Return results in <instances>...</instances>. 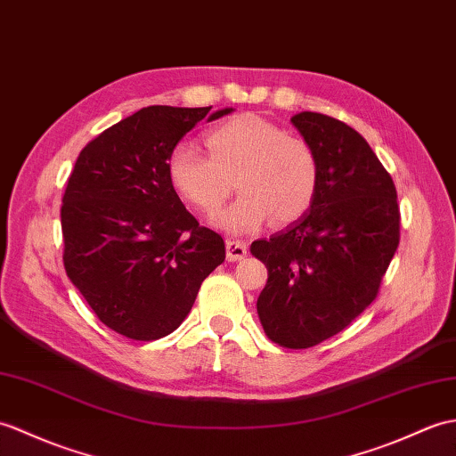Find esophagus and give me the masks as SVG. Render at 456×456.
Returning <instances> with one entry per match:
<instances>
[{"label":"esophagus","instance_id":"1","mask_svg":"<svg viewBox=\"0 0 456 456\" xmlns=\"http://www.w3.org/2000/svg\"><path fill=\"white\" fill-rule=\"evenodd\" d=\"M225 247H227V260L229 262H239L245 258L248 252V242L240 240V239H227Z\"/></svg>","mask_w":456,"mask_h":456}]
</instances>
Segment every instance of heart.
I'll return each mask as SVG.
<instances>
[{"mask_svg": "<svg viewBox=\"0 0 456 456\" xmlns=\"http://www.w3.org/2000/svg\"><path fill=\"white\" fill-rule=\"evenodd\" d=\"M209 155L178 143L167 159L176 194L202 214H216L231 196H240L216 217L227 231H252L268 217L288 225L311 209L321 183V159L303 135L256 114H240L216 126L206 137Z\"/></svg>", "mask_w": 456, "mask_h": 456, "instance_id": "heart-1", "label": "heart"}]
</instances>
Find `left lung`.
<instances>
[{
  "mask_svg": "<svg viewBox=\"0 0 456 456\" xmlns=\"http://www.w3.org/2000/svg\"><path fill=\"white\" fill-rule=\"evenodd\" d=\"M291 122L321 159L314 202L250 252L266 264L256 309L273 344L305 349L342 332L377 297L400 242L396 186L352 126L319 112Z\"/></svg>",
  "mask_w": 456,
  "mask_h": 456,
  "instance_id": "left-lung-1",
  "label": "left lung"
}]
</instances>
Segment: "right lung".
<instances>
[{
  "mask_svg": "<svg viewBox=\"0 0 456 456\" xmlns=\"http://www.w3.org/2000/svg\"><path fill=\"white\" fill-rule=\"evenodd\" d=\"M145 107L83 147L61 198L63 268L102 324L132 340L180 326L225 260L219 232L180 202L167 173L175 145L231 109Z\"/></svg>",
  "mask_w": 456,
  "mask_h": 456,
  "instance_id": "1",
  "label": "right lung"
}]
</instances>
